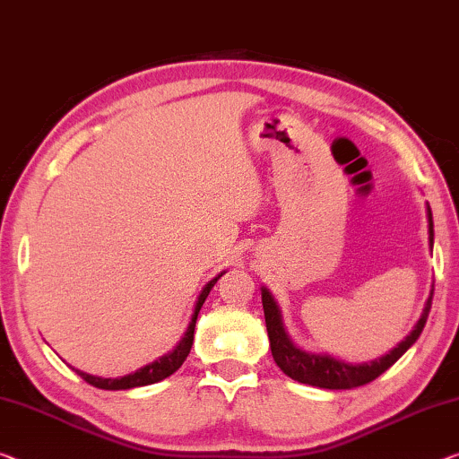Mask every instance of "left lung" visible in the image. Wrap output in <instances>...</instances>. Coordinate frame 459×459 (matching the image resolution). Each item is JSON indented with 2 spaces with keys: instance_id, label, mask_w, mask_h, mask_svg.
Listing matches in <instances>:
<instances>
[{
  "instance_id": "1",
  "label": "left lung",
  "mask_w": 459,
  "mask_h": 459,
  "mask_svg": "<svg viewBox=\"0 0 459 459\" xmlns=\"http://www.w3.org/2000/svg\"><path fill=\"white\" fill-rule=\"evenodd\" d=\"M427 220H429V246L433 250V213L431 207L427 205ZM433 301V289L429 295L427 306L422 309L417 326L412 333L402 341L398 347H394L387 355L376 359L371 363H344L341 359H334L330 355H320V352H307L299 347H295L291 338L285 333L283 316L277 301L271 295L266 287H263V307H264V322L266 333H269L271 341V352L274 363L279 365L281 371L289 376L295 382L324 387V390H351V387H359L373 382V379L382 376L385 369H390L404 352L417 342L422 328H425L429 312H431Z\"/></svg>"
}]
</instances>
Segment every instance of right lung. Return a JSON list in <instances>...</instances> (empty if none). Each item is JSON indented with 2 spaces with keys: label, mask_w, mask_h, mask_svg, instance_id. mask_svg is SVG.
Segmentation results:
<instances>
[{
  "label": "right lung",
  "mask_w": 459,
  "mask_h": 459,
  "mask_svg": "<svg viewBox=\"0 0 459 459\" xmlns=\"http://www.w3.org/2000/svg\"><path fill=\"white\" fill-rule=\"evenodd\" d=\"M225 273V271H223ZM221 273V274H223ZM221 274H217L215 279H211L209 283L203 287V291L199 295V299H196V306H195V312H193V318H190V324L186 328L185 336L180 338V342L176 344L174 351L168 352V355L160 357L158 361H153L150 365H145V368L137 369L135 373H129V376H123V377H96V376H90V373H83L80 369H75L77 376L82 379H86L88 384H91L94 387H100V390H131V387H139V385H150V384H156L161 382V379L170 377L172 373L180 368L182 363H185V359L188 357L190 347H193V341H195V324H196V316H199L203 303H205L207 295L213 285L217 283V279L221 277Z\"/></svg>",
  "instance_id": "obj_1"
}]
</instances>
